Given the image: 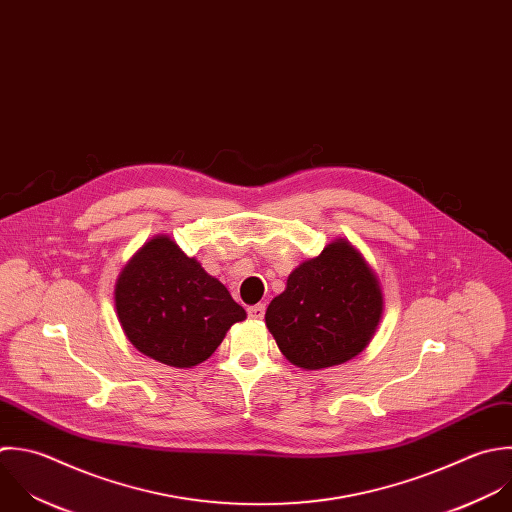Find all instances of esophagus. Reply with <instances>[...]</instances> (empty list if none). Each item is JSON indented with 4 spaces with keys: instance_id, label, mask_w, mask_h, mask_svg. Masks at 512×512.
Wrapping results in <instances>:
<instances>
[{
    "instance_id": "1",
    "label": "esophagus",
    "mask_w": 512,
    "mask_h": 512,
    "mask_svg": "<svg viewBox=\"0 0 512 512\" xmlns=\"http://www.w3.org/2000/svg\"><path fill=\"white\" fill-rule=\"evenodd\" d=\"M247 313H249V317L251 319H263V315H265V305H253V307H249L247 309Z\"/></svg>"
}]
</instances>
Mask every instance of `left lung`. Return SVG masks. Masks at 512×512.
Returning a JSON list of instances; mask_svg holds the SVG:
<instances>
[{
  "label": "left lung",
  "instance_id": "obj_1",
  "mask_svg": "<svg viewBox=\"0 0 512 512\" xmlns=\"http://www.w3.org/2000/svg\"><path fill=\"white\" fill-rule=\"evenodd\" d=\"M383 313L377 277L361 253L339 239L287 279L265 323L281 353L297 367L317 371L359 355Z\"/></svg>",
  "mask_w": 512,
  "mask_h": 512
}]
</instances>
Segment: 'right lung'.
Segmentation results:
<instances>
[{"instance_id": "1", "label": "right lung", "mask_w": 512, "mask_h": 512, "mask_svg": "<svg viewBox=\"0 0 512 512\" xmlns=\"http://www.w3.org/2000/svg\"><path fill=\"white\" fill-rule=\"evenodd\" d=\"M119 323L137 351L179 369L213 355L245 309L223 283L169 237H155L121 271L115 285Z\"/></svg>"}]
</instances>
